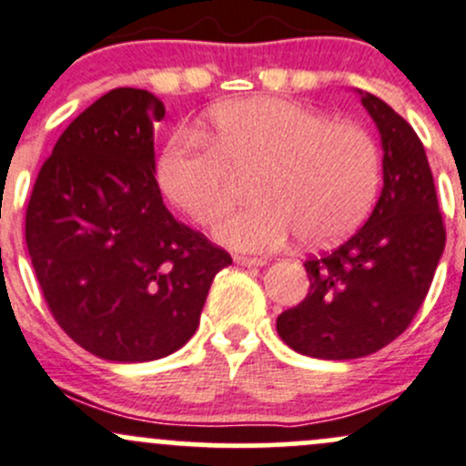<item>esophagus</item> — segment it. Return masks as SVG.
Listing matches in <instances>:
<instances>
[{
  "label": "esophagus",
  "instance_id": "1",
  "mask_svg": "<svg viewBox=\"0 0 466 466\" xmlns=\"http://www.w3.org/2000/svg\"><path fill=\"white\" fill-rule=\"evenodd\" d=\"M234 261L238 263V266H248V268H261V266H266V258H261V257H243V254H237V257H234Z\"/></svg>",
  "mask_w": 466,
  "mask_h": 466
}]
</instances>
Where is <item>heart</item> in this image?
I'll use <instances>...</instances> for the list:
<instances>
[{
	"label": "heart",
	"instance_id": "heart-1",
	"mask_svg": "<svg viewBox=\"0 0 466 466\" xmlns=\"http://www.w3.org/2000/svg\"><path fill=\"white\" fill-rule=\"evenodd\" d=\"M254 203L218 225L217 237L243 252H270L292 237L328 246L350 234L375 203L381 158L375 138L355 122L281 97L220 105L208 140L178 136L160 158L167 196L198 225L218 223L234 203V177Z\"/></svg>",
	"mask_w": 466,
	"mask_h": 466
}]
</instances>
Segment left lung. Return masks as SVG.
<instances>
[{"instance_id": "1", "label": "left lung", "mask_w": 466, "mask_h": 466, "mask_svg": "<svg viewBox=\"0 0 466 466\" xmlns=\"http://www.w3.org/2000/svg\"><path fill=\"white\" fill-rule=\"evenodd\" d=\"M381 134L384 187L349 241L308 257L310 292L277 319L292 350L357 360L398 339L418 315L444 252L447 229L422 140L384 100L361 91Z\"/></svg>"}]
</instances>
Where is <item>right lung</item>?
<instances>
[{
    "instance_id": "obj_1",
    "label": "right lung",
    "mask_w": 466,
    "mask_h": 466,
    "mask_svg": "<svg viewBox=\"0 0 466 466\" xmlns=\"http://www.w3.org/2000/svg\"><path fill=\"white\" fill-rule=\"evenodd\" d=\"M163 117L154 93H105L60 136L26 208L28 254L53 319L109 361L160 360L187 344L214 277L232 263L165 208L154 178Z\"/></svg>"
}]
</instances>
